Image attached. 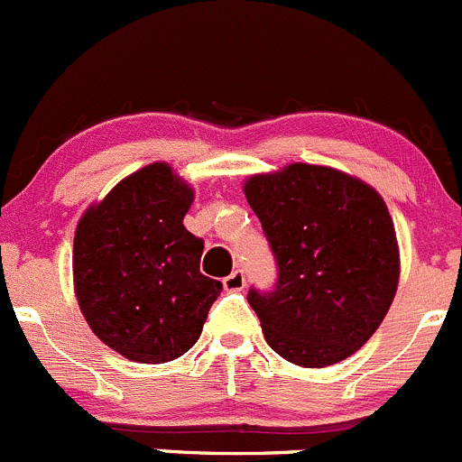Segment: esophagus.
Listing matches in <instances>:
<instances>
[{"label":"esophagus","mask_w":462,"mask_h":462,"mask_svg":"<svg viewBox=\"0 0 462 462\" xmlns=\"http://www.w3.org/2000/svg\"><path fill=\"white\" fill-rule=\"evenodd\" d=\"M222 284H225L226 291H242V289H245V284H246L245 271L236 269L233 273H229L225 280H222Z\"/></svg>","instance_id":"34e87169"}]
</instances>
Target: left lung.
<instances>
[{
    "label": "left lung",
    "instance_id": "left-lung-1",
    "mask_svg": "<svg viewBox=\"0 0 462 462\" xmlns=\"http://www.w3.org/2000/svg\"><path fill=\"white\" fill-rule=\"evenodd\" d=\"M245 193L278 269L273 287H251L246 296L266 345L300 367L349 358L396 296V231L383 198L313 164L254 175Z\"/></svg>",
    "mask_w": 462,
    "mask_h": 462
}]
</instances>
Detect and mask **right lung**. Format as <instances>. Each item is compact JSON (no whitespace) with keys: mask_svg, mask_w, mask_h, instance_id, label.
Wrapping results in <instances>:
<instances>
[{"mask_svg":"<svg viewBox=\"0 0 462 462\" xmlns=\"http://www.w3.org/2000/svg\"><path fill=\"white\" fill-rule=\"evenodd\" d=\"M193 191L155 162L122 180L79 220L73 275L93 334L133 363L187 354L222 282L199 271L204 240L182 225Z\"/></svg>","mask_w":462,"mask_h":462,"instance_id":"1","label":"right lung"}]
</instances>
